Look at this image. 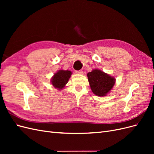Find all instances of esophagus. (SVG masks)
<instances>
[{
  "label": "esophagus",
  "instance_id": "34e87169",
  "mask_svg": "<svg viewBox=\"0 0 154 154\" xmlns=\"http://www.w3.org/2000/svg\"><path fill=\"white\" fill-rule=\"evenodd\" d=\"M76 72L78 74H83V71H82V70H80V71H76Z\"/></svg>",
  "mask_w": 154,
  "mask_h": 154
}]
</instances>
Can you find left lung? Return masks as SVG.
I'll list each match as a JSON object with an SVG mask.
<instances>
[{"label":"left lung","instance_id":"1","mask_svg":"<svg viewBox=\"0 0 154 154\" xmlns=\"http://www.w3.org/2000/svg\"><path fill=\"white\" fill-rule=\"evenodd\" d=\"M88 80L92 92L97 96H105L112 89L116 80L100 69L87 73Z\"/></svg>","mask_w":154,"mask_h":154}]
</instances>
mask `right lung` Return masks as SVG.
I'll return each instance as SVG.
<instances>
[{"label":"right lung","mask_w":154,"mask_h":154,"mask_svg":"<svg viewBox=\"0 0 154 154\" xmlns=\"http://www.w3.org/2000/svg\"><path fill=\"white\" fill-rule=\"evenodd\" d=\"M72 72L65 70H59L54 74V76L51 78V82L52 85L58 90H62L65 87L68 82L70 77L71 76Z\"/></svg>","instance_id":"obj_1"}]
</instances>
